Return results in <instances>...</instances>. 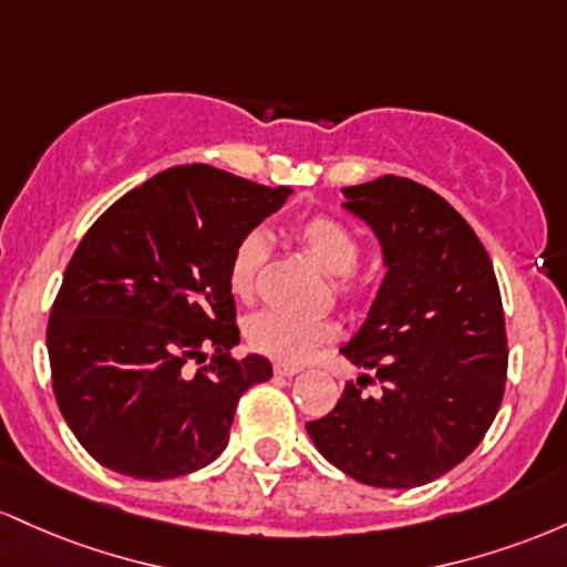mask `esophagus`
Returning a JSON list of instances; mask_svg holds the SVG:
<instances>
[{
  "label": "esophagus",
  "instance_id": "esophagus-1",
  "mask_svg": "<svg viewBox=\"0 0 567 567\" xmlns=\"http://www.w3.org/2000/svg\"><path fill=\"white\" fill-rule=\"evenodd\" d=\"M272 372H276L278 378H295V374H300L302 369L295 367V364H276V367H272Z\"/></svg>",
  "mask_w": 567,
  "mask_h": 567
}]
</instances>
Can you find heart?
I'll list each match as a JSON object with an SVG mask.
<instances>
[{"label":"heart","instance_id":"b5f03b06","mask_svg":"<svg viewBox=\"0 0 567 567\" xmlns=\"http://www.w3.org/2000/svg\"><path fill=\"white\" fill-rule=\"evenodd\" d=\"M297 238L310 257L329 276H334V291L340 300L355 302L364 297V286L353 276V267L359 265L361 257V244L351 227L329 214H313L300 221ZM265 259L267 238L259 230L246 233L235 244L230 267H227V284L238 300L254 297ZM334 337L337 327L327 318H300L284 313V310H259L246 321V340L254 351L286 361V364H302Z\"/></svg>","mask_w":567,"mask_h":567}]
</instances>
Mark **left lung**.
I'll use <instances>...</instances> for the list:
<instances>
[{"instance_id":"1","label":"left lung","mask_w":567,"mask_h":567,"mask_svg":"<svg viewBox=\"0 0 567 567\" xmlns=\"http://www.w3.org/2000/svg\"><path fill=\"white\" fill-rule=\"evenodd\" d=\"M383 246L385 278L340 353L383 391L346 385L310 439L332 466L372 487L447 474L487 434L506 385V323L485 246L442 195L402 176L342 189ZM361 374L359 384L369 383Z\"/></svg>"}]
</instances>
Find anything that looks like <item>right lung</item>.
Here are the masks:
<instances>
[{
    "label": "right lung",
    "mask_w": 567,
    "mask_h": 567,
    "mask_svg": "<svg viewBox=\"0 0 567 567\" xmlns=\"http://www.w3.org/2000/svg\"><path fill=\"white\" fill-rule=\"evenodd\" d=\"M289 195L176 165L112 203L80 240L50 310L48 355L63 421L101 466L161 482L227 447L238 399L272 378L262 355L230 353L240 337L227 267Z\"/></svg>",
    "instance_id": "right-lung-1"
}]
</instances>
